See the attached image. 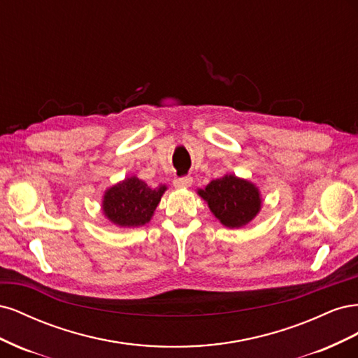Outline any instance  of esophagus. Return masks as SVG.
Masks as SVG:
<instances>
[{
	"label": "esophagus",
	"mask_w": 358,
	"mask_h": 358,
	"mask_svg": "<svg viewBox=\"0 0 358 358\" xmlns=\"http://www.w3.org/2000/svg\"><path fill=\"white\" fill-rule=\"evenodd\" d=\"M191 183H192V178H189V176L176 178L175 180H173V185H175V188H188V187H191Z\"/></svg>",
	"instance_id": "1"
}]
</instances>
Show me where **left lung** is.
Returning a JSON list of instances; mask_svg holds the SVG:
<instances>
[{"mask_svg":"<svg viewBox=\"0 0 358 358\" xmlns=\"http://www.w3.org/2000/svg\"><path fill=\"white\" fill-rule=\"evenodd\" d=\"M199 194L208 201L216 218L229 229L246 225L262 208L258 189L251 182L233 175L212 180Z\"/></svg>","mask_w":358,"mask_h":358,"instance_id":"8db88e82","label":"left lung"}]
</instances>
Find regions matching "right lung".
<instances>
[{
  "label": "right lung",
  "mask_w": 358,
  "mask_h": 358,
  "mask_svg": "<svg viewBox=\"0 0 358 358\" xmlns=\"http://www.w3.org/2000/svg\"><path fill=\"white\" fill-rule=\"evenodd\" d=\"M166 189L164 185L150 188L143 180L128 178L106 192L103 212L116 225H145L152 218Z\"/></svg>",
  "instance_id": "obj_1"
}]
</instances>
